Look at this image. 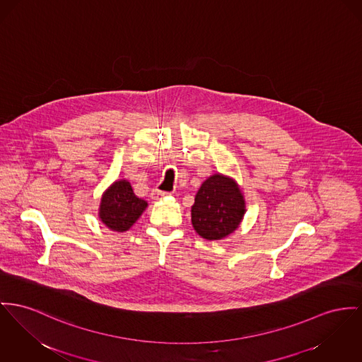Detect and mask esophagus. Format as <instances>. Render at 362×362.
Wrapping results in <instances>:
<instances>
[{
	"label": "esophagus",
	"mask_w": 362,
	"mask_h": 362,
	"mask_svg": "<svg viewBox=\"0 0 362 362\" xmlns=\"http://www.w3.org/2000/svg\"><path fill=\"white\" fill-rule=\"evenodd\" d=\"M168 192H162V191H159V189H153L152 192H151V197L153 199V200H159V199H162L163 196H166Z\"/></svg>",
	"instance_id": "esophagus-1"
}]
</instances>
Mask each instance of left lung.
Here are the masks:
<instances>
[{"label":"left lung","mask_w":362,"mask_h":362,"mask_svg":"<svg viewBox=\"0 0 362 362\" xmlns=\"http://www.w3.org/2000/svg\"><path fill=\"white\" fill-rule=\"evenodd\" d=\"M245 211L238 184L221 174L207 178L194 196L192 225L207 240H221L238 229Z\"/></svg>","instance_id":"8db88e82"}]
</instances>
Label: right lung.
I'll use <instances>...</instances> for the list:
<instances>
[{
    "instance_id": "1",
    "label": "right lung",
    "mask_w": 362,
    "mask_h": 362,
    "mask_svg": "<svg viewBox=\"0 0 362 362\" xmlns=\"http://www.w3.org/2000/svg\"><path fill=\"white\" fill-rule=\"evenodd\" d=\"M146 202L137 197L124 180L114 182L101 197L100 218L112 230H127L143 214Z\"/></svg>"
}]
</instances>
